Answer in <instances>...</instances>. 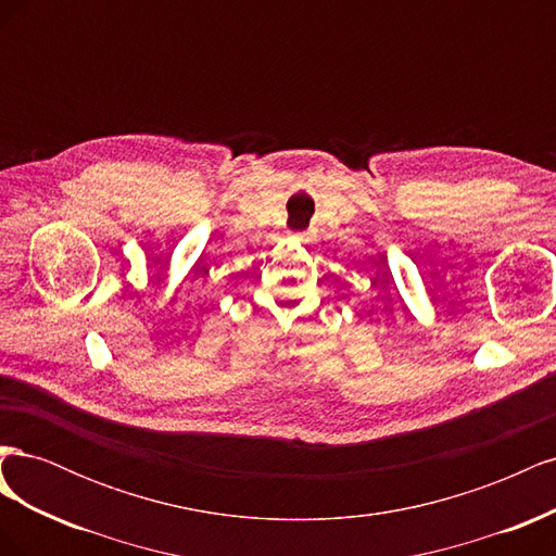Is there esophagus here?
Here are the masks:
<instances>
[{"label": "esophagus", "mask_w": 556, "mask_h": 556, "mask_svg": "<svg viewBox=\"0 0 556 556\" xmlns=\"http://www.w3.org/2000/svg\"><path fill=\"white\" fill-rule=\"evenodd\" d=\"M292 239L299 241V243H306V241H308V233H306V231H294Z\"/></svg>", "instance_id": "esophagus-1"}]
</instances>
